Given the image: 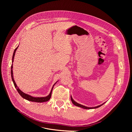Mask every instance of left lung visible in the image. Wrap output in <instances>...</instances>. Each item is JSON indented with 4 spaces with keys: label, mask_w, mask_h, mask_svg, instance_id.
<instances>
[{
    "label": "left lung",
    "mask_w": 132,
    "mask_h": 132,
    "mask_svg": "<svg viewBox=\"0 0 132 132\" xmlns=\"http://www.w3.org/2000/svg\"><path fill=\"white\" fill-rule=\"evenodd\" d=\"M71 102H72V103H73V104H74L75 106L79 107H81V108H82V109H97V108L101 106L102 105H103L104 104V103H105V102L103 103H102V104H101V105H99V106H96V107H87V106H84V105H81V104H79V103H77V102H75V101L73 99L72 97H71Z\"/></svg>",
    "instance_id": "obj_1"
}]
</instances>
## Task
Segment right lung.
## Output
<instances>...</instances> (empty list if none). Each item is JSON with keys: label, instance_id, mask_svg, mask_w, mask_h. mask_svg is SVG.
I'll list each match as a JSON object with an SVG mask.
<instances>
[{"label": "right lung", "instance_id": "right-lung-1", "mask_svg": "<svg viewBox=\"0 0 132 132\" xmlns=\"http://www.w3.org/2000/svg\"><path fill=\"white\" fill-rule=\"evenodd\" d=\"M19 46H18L16 48L15 50H14V53H13V58H12V63H13L14 62V56H15V52H16V50L18 49ZM13 64H12L11 65V79H12V80H13V83L14 84V86L15 87V88L16 89L17 91H18L19 94L21 95V96L25 98L26 100H27L28 101H32V102H47L51 98V95H52V90H53V86H54V85L56 84V82H55L54 84L53 85L52 88L51 89V91L50 92V94L47 96L46 97H33L32 96H30L28 94H26L25 93H23V92H22L21 90H20V89L19 88V87L17 86L16 84V82L14 80V77H13Z\"/></svg>", "mask_w": 132, "mask_h": 132}]
</instances>
